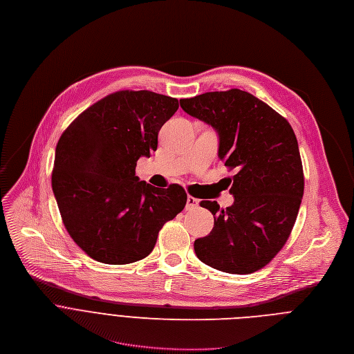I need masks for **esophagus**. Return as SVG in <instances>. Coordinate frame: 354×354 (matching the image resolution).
Returning <instances> with one entry per match:
<instances>
[{"mask_svg": "<svg viewBox=\"0 0 354 354\" xmlns=\"http://www.w3.org/2000/svg\"><path fill=\"white\" fill-rule=\"evenodd\" d=\"M198 206H199V199H196V198H194V196L188 195L185 209H187V210H191V209H195V207H198Z\"/></svg>", "mask_w": 354, "mask_h": 354, "instance_id": "obj_1", "label": "esophagus"}]
</instances>
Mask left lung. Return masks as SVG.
Masks as SVG:
<instances>
[{"label":"left lung","mask_w":354,"mask_h":354,"mask_svg":"<svg viewBox=\"0 0 354 354\" xmlns=\"http://www.w3.org/2000/svg\"><path fill=\"white\" fill-rule=\"evenodd\" d=\"M180 106L218 132V155L237 171L232 206L201 202L215 225L195 240V254L218 270L252 273L285 245L299 214L304 174L295 131L272 107L240 89L181 99Z\"/></svg>","instance_id":"left-lung-1"}]
</instances>
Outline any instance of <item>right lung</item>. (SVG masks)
I'll return each instance as SVG.
<instances>
[{
	"label": "right lung",
	"instance_id": "1",
	"mask_svg": "<svg viewBox=\"0 0 354 354\" xmlns=\"http://www.w3.org/2000/svg\"><path fill=\"white\" fill-rule=\"evenodd\" d=\"M178 100L120 91L80 114L62 132L51 176L64 226L93 259L124 265L148 257L163 225L187 203L183 187L159 189L135 176L140 156L158 149Z\"/></svg>",
	"mask_w": 354,
	"mask_h": 354
}]
</instances>
